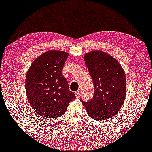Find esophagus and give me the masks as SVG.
I'll use <instances>...</instances> for the list:
<instances>
[{"label": "esophagus", "instance_id": "34e87169", "mask_svg": "<svg viewBox=\"0 0 152 152\" xmlns=\"http://www.w3.org/2000/svg\"><path fill=\"white\" fill-rule=\"evenodd\" d=\"M75 95H76V97L77 99L80 98V91L76 92V93H75Z\"/></svg>", "mask_w": 152, "mask_h": 152}]
</instances>
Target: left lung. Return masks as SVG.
Returning <instances> with one entry per match:
<instances>
[{
  "instance_id": "left-lung-1",
  "label": "left lung",
  "mask_w": 152,
  "mask_h": 152,
  "mask_svg": "<svg viewBox=\"0 0 152 152\" xmlns=\"http://www.w3.org/2000/svg\"><path fill=\"white\" fill-rule=\"evenodd\" d=\"M84 61L94 85L91 101L83 102L88 114L95 120L111 118L122 107L126 96L125 73L114 57L102 51L84 55Z\"/></svg>"
}]
</instances>
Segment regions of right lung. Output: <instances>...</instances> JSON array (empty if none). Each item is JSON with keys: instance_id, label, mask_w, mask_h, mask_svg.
Wrapping results in <instances>:
<instances>
[{"instance_id": "obj_1", "label": "right lung", "mask_w": 152, "mask_h": 152, "mask_svg": "<svg viewBox=\"0 0 152 152\" xmlns=\"http://www.w3.org/2000/svg\"><path fill=\"white\" fill-rule=\"evenodd\" d=\"M69 53L50 50L35 59L25 78V90L31 107L38 115L56 118L64 114L76 96L62 74Z\"/></svg>"}]
</instances>
